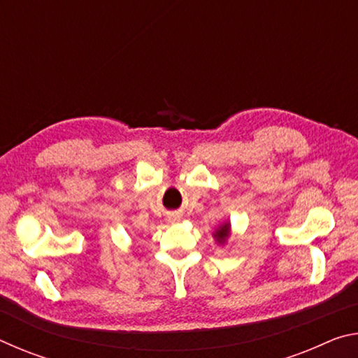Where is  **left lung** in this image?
<instances>
[{
	"mask_svg": "<svg viewBox=\"0 0 358 358\" xmlns=\"http://www.w3.org/2000/svg\"><path fill=\"white\" fill-rule=\"evenodd\" d=\"M229 235H230V222H224V224H221L220 227L216 229L215 238H216L217 243L224 245V243H226V240L229 238Z\"/></svg>",
	"mask_w": 358,
	"mask_h": 358,
	"instance_id": "left-lung-1",
	"label": "left lung"
}]
</instances>
